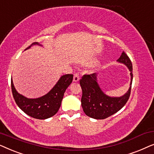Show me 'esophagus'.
I'll list each match as a JSON object with an SVG mask.
<instances>
[{"instance_id":"esophagus-1","label":"esophagus","mask_w":154,"mask_h":154,"mask_svg":"<svg viewBox=\"0 0 154 154\" xmlns=\"http://www.w3.org/2000/svg\"><path fill=\"white\" fill-rule=\"evenodd\" d=\"M79 79H80V78H79V73H75L74 75H73V81L78 82L79 81Z\"/></svg>"}]
</instances>
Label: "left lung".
Wrapping results in <instances>:
<instances>
[{
    "instance_id": "1",
    "label": "left lung",
    "mask_w": 154,
    "mask_h": 154,
    "mask_svg": "<svg viewBox=\"0 0 154 154\" xmlns=\"http://www.w3.org/2000/svg\"><path fill=\"white\" fill-rule=\"evenodd\" d=\"M118 62L125 64L129 69L131 75L130 87L123 96L111 97L105 94L97 82V74H85L80 80L82 88L81 105L84 113L94 119H105L114 114L123 108L130 97L132 83V64L125 52H122Z\"/></svg>"
}]
</instances>
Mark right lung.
<instances>
[{
    "label": "right lung",
    "mask_w": 154,
    "mask_h": 154,
    "mask_svg": "<svg viewBox=\"0 0 154 154\" xmlns=\"http://www.w3.org/2000/svg\"><path fill=\"white\" fill-rule=\"evenodd\" d=\"M32 45H38V43L34 42ZM31 45L26 50L29 49ZM73 77V74L62 75L48 94L37 99H28L19 94L11 80L12 95L17 106L29 116L41 120L48 119L57 113L64 92L69 85L72 83Z\"/></svg>",
    "instance_id": "1"
}]
</instances>
